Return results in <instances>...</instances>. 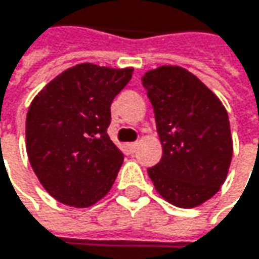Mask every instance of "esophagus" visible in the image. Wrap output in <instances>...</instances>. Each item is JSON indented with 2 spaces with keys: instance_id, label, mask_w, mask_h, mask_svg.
Wrapping results in <instances>:
<instances>
[{
  "instance_id": "1",
  "label": "esophagus",
  "mask_w": 259,
  "mask_h": 259,
  "mask_svg": "<svg viewBox=\"0 0 259 259\" xmlns=\"http://www.w3.org/2000/svg\"><path fill=\"white\" fill-rule=\"evenodd\" d=\"M136 147H138V142H130L129 145H127L130 153H135L136 151Z\"/></svg>"
}]
</instances>
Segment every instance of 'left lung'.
Segmentation results:
<instances>
[{
	"mask_svg": "<svg viewBox=\"0 0 259 259\" xmlns=\"http://www.w3.org/2000/svg\"><path fill=\"white\" fill-rule=\"evenodd\" d=\"M163 147L148 176L156 190L181 208L201 205L219 192L233 159L228 114L195 75L162 66L142 76Z\"/></svg>",
	"mask_w": 259,
	"mask_h": 259,
	"instance_id": "obj_1",
	"label": "left lung"
}]
</instances>
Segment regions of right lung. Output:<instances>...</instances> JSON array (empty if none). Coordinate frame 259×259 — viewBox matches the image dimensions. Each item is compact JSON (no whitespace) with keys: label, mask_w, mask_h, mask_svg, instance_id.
Returning <instances> with one entry per match:
<instances>
[{"label":"right lung","mask_w":259,"mask_h":259,"mask_svg":"<svg viewBox=\"0 0 259 259\" xmlns=\"http://www.w3.org/2000/svg\"><path fill=\"white\" fill-rule=\"evenodd\" d=\"M133 69L91 63L67 69L32 100L26 153L46 192L72 207H90L112 187L123 153L111 141V103Z\"/></svg>","instance_id":"obj_1"}]
</instances>
